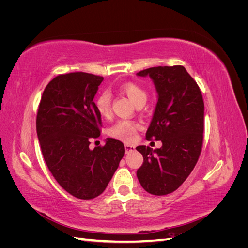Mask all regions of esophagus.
<instances>
[{
    "label": "esophagus",
    "instance_id": "34e87169",
    "mask_svg": "<svg viewBox=\"0 0 248 248\" xmlns=\"http://www.w3.org/2000/svg\"><path fill=\"white\" fill-rule=\"evenodd\" d=\"M124 146H125V151H126V153H128V152H130V151H133V150H134V149H136V147H134L133 145H129V144H125Z\"/></svg>",
    "mask_w": 248,
    "mask_h": 248
}]
</instances>
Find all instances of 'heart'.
I'll use <instances>...</instances> for the list:
<instances>
[{"instance_id":"obj_1","label":"heart","mask_w":248,"mask_h":248,"mask_svg":"<svg viewBox=\"0 0 248 248\" xmlns=\"http://www.w3.org/2000/svg\"><path fill=\"white\" fill-rule=\"evenodd\" d=\"M120 90L128 97V98L136 104L140 106L144 104L147 100L146 90L136 82L128 81L125 82ZM95 108L98 114L102 118H108L110 115V95L108 91H101L98 93L95 98ZM140 129V125L130 120H119L108 129V134L111 138H115L120 140L130 141L134 138L138 130Z\"/></svg>"}]
</instances>
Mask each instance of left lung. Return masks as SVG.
<instances>
[{
	"label": "left lung",
	"instance_id": "left-lung-1",
	"mask_svg": "<svg viewBox=\"0 0 248 248\" xmlns=\"http://www.w3.org/2000/svg\"><path fill=\"white\" fill-rule=\"evenodd\" d=\"M149 76L158 93L148 140H161L159 149L139 146L144 162L137 176L147 192L166 196L178 189L199 160L204 132V100L183 66L151 67L137 73Z\"/></svg>",
	"mask_w": 248,
	"mask_h": 248
}]
</instances>
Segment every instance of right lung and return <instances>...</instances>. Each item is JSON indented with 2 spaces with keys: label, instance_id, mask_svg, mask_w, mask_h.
I'll return each instance as SVG.
<instances>
[{
  "label": "right lung",
  "instance_id": "1",
  "mask_svg": "<svg viewBox=\"0 0 248 248\" xmlns=\"http://www.w3.org/2000/svg\"><path fill=\"white\" fill-rule=\"evenodd\" d=\"M102 77L71 72L52 78L44 89L36 119L43 158L63 189L81 200L101 194L125 154L122 141L89 148L100 136L101 116L94 96Z\"/></svg>",
  "mask_w": 248,
  "mask_h": 248
}]
</instances>
